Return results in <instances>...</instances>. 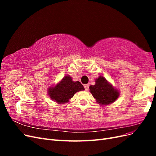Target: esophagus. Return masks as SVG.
<instances>
[{
  "label": "esophagus",
  "mask_w": 156,
  "mask_h": 156,
  "mask_svg": "<svg viewBox=\"0 0 156 156\" xmlns=\"http://www.w3.org/2000/svg\"><path fill=\"white\" fill-rule=\"evenodd\" d=\"M84 89H85V90H86V91H88V90H89V84H84Z\"/></svg>",
  "instance_id": "1"
}]
</instances>
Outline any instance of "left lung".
<instances>
[{"label": "left lung", "mask_w": 156, "mask_h": 156, "mask_svg": "<svg viewBox=\"0 0 156 156\" xmlns=\"http://www.w3.org/2000/svg\"><path fill=\"white\" fill-rule=\"evenodd\" d=\"M90 91L97 102L102 105L113 103L119 96V91L101 76L96 80L95 85L90 87Z\"/></svg>", "instance_id": "1"}]
</instances>
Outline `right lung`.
<instances>
[{"instance_id": "right-lung-1", "label": "right lung", "mask_w": 156, "mask_h": 156, "mask_svg": "<svg viewBox=\"0 0 156 156\" xmlns=\"http://www.w3.org/2000/svg\"><path fill=\"white\" fill-rule=\"evenodd\" d=\"M83 84L79 81L74 82L69 75L64 77L62 81L54 87L48 90V93L52 100L59 103H65L69 101L77 92L84 90Z\"/></svg>"}]
</instances>
